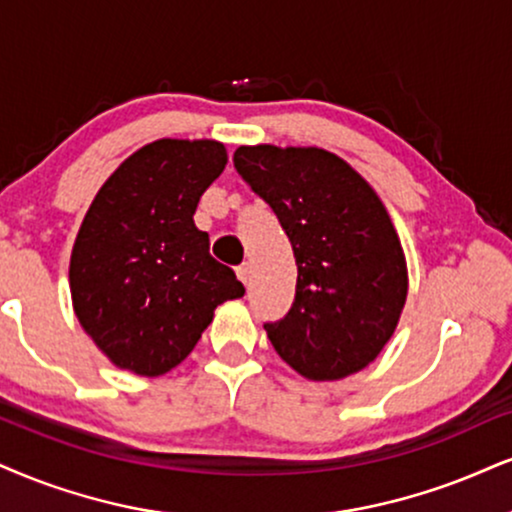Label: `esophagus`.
Listing matches in <instances>:
<instances>
[{
    "label": "esophagus",
    "mask_w": 512,
    "mask_h": 512,
    "mask_svg": "<svg viewBox=\"0 0 512 512\" xmlns=\"http://www.w3.org/2000/svg\"><path fill=\"white\" fill-rule=\"evenodd\" d=\"M249 275H251L249 263H242V266H237V277L244 282V285H246V282H249Z\"/></svg>",
    "instance_id": "esophagus-1"
}]
</instances>
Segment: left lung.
<instances>
[{"mask_svg": "<svg viewBox=\"0 0 512 512\" xmlns=\"http://www.w3.org/2000/svg\"><path fill=\"white\" fill-rule=\"evenodd\" d=\"M237 173L280 220L296 258L287 315L263 323L308 380H339L377 358L406 304L401 242L380 197L323 149L239 147Z\"/></svg>", "mask_w": 512, "mask_h": 512, "instance_id": "8db88e82", "label": "left lung"}]
</instances>
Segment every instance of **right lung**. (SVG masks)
I'll use <instances>...</instances> for the list:
<instances>
[{"label": "right lung", "instance_id": "add662e5", "mask_svg": "<svg viewBox=\"0 0 512 512\" xmlns=\"http://www.w3.org/2000/svg\"><path fill=\"white\" fill-rule=\"evenodd\" d=\"M225 163L220 142H151L94 197L68 275L80 325L118 368L163 375L192 353L218 304L244 296L192 218Z\"/></svg>", "mask_w": 512, "mask_h": 512}]
</instances>
